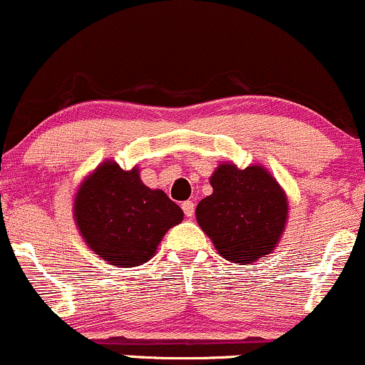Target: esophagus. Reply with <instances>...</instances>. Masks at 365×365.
<instances>
[{"instance_id": "obj_1", "label": "esophagus", "mask_w": 365, "mask_h": 365, "mask_svg": "<svg viewBox=\"0 0 365 365\" xmlns=\"http://www.w3.org/2000/svg\"><path fill=\"white\" fill-rule=\"evenodd\" d=\"M182 207H183V213H185L187 218H192V216H194V213H195V204L194 202L185 201L182 204Z\"/></svg>"}]
</instances>
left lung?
Segmentation results:
<instances>
[{
	"mask_svg": "<svg viewBox=\"0 0 365 365\" xmlns=\"http://www.w3.org/2000/svg\"><path fill=\"white\" fill-rule=\"evenodd\" d=\"M213 194L195 207V218L220 256L251 265L277 247L289 202L275 176L262 164L222 163L210 178Z\"/></svg>",
	"mask_w": 365,
	"mask_h": 365,
	"instance_id": "left-lung-1",
	"label": "left lung"
}]
</instances>
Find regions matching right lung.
Instances as JSON below:
<instances>
[{
	"label": "right lung",
	"mask_w": 365,
	"mask_h": 365,
	"mask_svg": "<svg viewBox=\"0 0 365 365\" xmlns=\"http://www.w3.org/2000/svg\"><path fill=\"white\" fill-rule=\"evenodd\" d=\"M72 216L95 255L109 265L131 268L149 262L183 211L161 189H149L138 166L123 170L106 159L79 183Z\"/></svg>",
	"instance_id": "obj_1"
}]
</instances>
